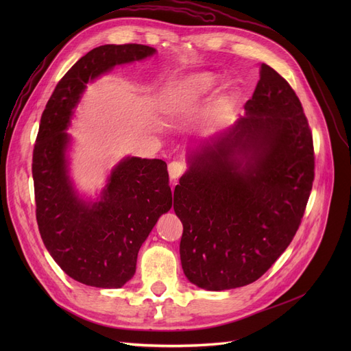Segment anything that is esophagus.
Returning a JSON list of instances; mask_svg holds the SVG:
<instances>
[{"label": "esophagus", "instance_id": "1", "mask_svg": "<svg viewBox=\"0 0 351 351\" xmlns=\"http://www.w3.org/2000/svg\"><path fill=\"white\" fill-rule=\"evenodd\" d=\"M186 169H188L186 163H185V162H179V160H173V162H171L169 166H168L169 176H171V179H173V180L179 179L183 173L186 172Z\"/></svg>", "mask_w": 351, "mask_h": 351}]
</instances>
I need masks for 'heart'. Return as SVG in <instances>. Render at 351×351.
Listing matches in <instances>:
<instances>
[{
    "label": "heart",
    "mask_w": 351,
    "mask_h": 351,
    "mask_svg": "<svg viewBox=\"0 0 351 351\" xmlns=\"http://www.w3.org/2000/svg\"><path fill=\"white\" fill-rule=\"evenodd\" d=\"M217 78L213 73L202 72L195 73V75L178 82L172 86L168 101H166V108L168 110H179L191 105L192 102L199 101L205 95L210 94V92L216 88Z\"/></svg>",
    "instance_id": "b5f03b06"
}]
</instances>
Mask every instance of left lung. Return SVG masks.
Segmentation results:
<instances>
[{
  "mask_svg": "<svg viewBox=\"0 0 351 351\" xmlns=\"http://www.w3.org/2000/svg\"><path fill=\"white\" fill-rule=\"evenodd\" d=\"M245 110L226 138L191 159L173 193L183 273L206 290L262 278L296 234L315 180L310 126L280 73L261 65Z\"/></svg>",
  "mask_w": 351,
  "mask_h": 351,
  "instance_id": "8db88e82",
  "label": "left lung"
}]
</instances>
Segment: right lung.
I'll list each match as a JSON object with an SVG mask.
<instances>
[{
	"instance_id": "1",
	"label": "right lung",
	"mask_w": 351,
	"mask_h": 351,
	"mask_svg": "<svg viewBox=\"0 0 351 351\" xmlns=\"http://www.w3.org/2000/svg\"><path fill=\"white\" fill-rule=\"evenodd\" d=\"M154 52L141 44L89 51L55 86L41 117L32 152L36 223L52 259L88 286L117 289L132 278L142 243L172 208V192L163 160L128 158L110 173L102 199L84 204L66 175L65 129L88 81Z\"/></svg>"
}]
</instances>
